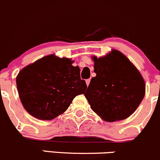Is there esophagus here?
I'll list each match as a JSON object with an SVG mask.
<instances>
[{
  "mask_svg": "<svg viewBox=\"0 0 160 160\" xmlns=\"http://www.w3.org/2000/svg\"><path fill=\"white\" fill-rule=\"evenodd\" d=\"M85 82H86L87 86H88V85H89V83H90V82H91V80H90V78H89V79H86V81H85Z\"/></svg>",
  "mask_w": 160,
  "mask_h": 160,
  "instance_id": "1",
  "label": "esophagus"
}]
</instances>
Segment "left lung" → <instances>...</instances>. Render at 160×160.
<instances>
[{
  "mask_svg": "<svg viewBox=\"0 0 160 160\" xmlns=\"http://www.w3.org/2000/svg\"><path fill=\"white\" fill-rule=\"evenodd\" d=\"M92 58L96 76L92 78L85 93L92 109L108 122L128 118L144 98L146 85L141 74L117 50Z\"/></svg>",
  "mask_w": 160,
  "mask_h": 160,
  "instance_id": "1",
  "label": "left lung"
}]
</instances>
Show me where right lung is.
Segmentation results:
<instances>
[{"instance_id": "1", "label": "right lung", "mask_w": 160, "mask_h": 160, "mask_svg": "<svg viewBox=\"0 0 160 160\" xmlns=\"http://www.w3.org/2000/svg\"><path fill=\"white\" fill-rule=\"evenodd\" d=\"M71 59L48 55L20 71L16 78L23 106L31 116L52 120L62 114L87 88Z\"/></svg>"}]
</instances>
